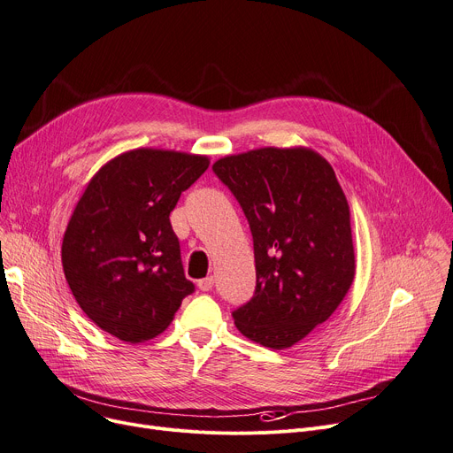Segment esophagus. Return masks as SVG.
<instances>
[{"label":"esophagus","mask_w":453,"mask_h":453,"mask_svg":"<svg viewBox=\"0 0 453 453\" xmlns=\"http://www.w3.org/2000/svg\"><path fill=\"white\" fill-rule=\"evenodd\" d=\"M213 284H215L213 277H205V279L198 280V289H200V291H209L211 288H213Z\"/></svg>","instance_id":"34e87169"}]
</instances>
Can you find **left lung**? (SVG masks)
Wrapping results in <instances>:
<instances>
[{
  "label": "left lung",
  "mask_w": 453,
  "mask_h": 453,
  "mask_svg": "<svg viewBox=\"0 0 453 453\" xmlns=\"http://www.w3.org/2000/svg\"><path fill=\"white\" fill-rule=\"evenodd\" d=\"M250 222L257 288L233 311L240 334L291 348L326 322L355 277L349 205L334 167L308 147H262L213 164Z\"/></svg>",
  "instance_id": "obj_1"
}]
</instances>
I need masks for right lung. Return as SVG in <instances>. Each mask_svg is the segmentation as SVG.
I'll return each instance as SVG.
<instances>
[{"instance_id": "right-lung-1", "label": "right lung", "mask_w": 453, "mask_h": 453, "mask_svg": "<svg viewBox=\"0 0 453 453\" xmlns=\"http://www.w3.org/2000/svg\"><path fill=\"white\" fill-rule=\"evenodd\" d=\"M207 167V157L133 149L107 162L78 200L64 273L83 313L116 339L160 335L195 291L169 215Z\"/></svg>"}]
</instances>
